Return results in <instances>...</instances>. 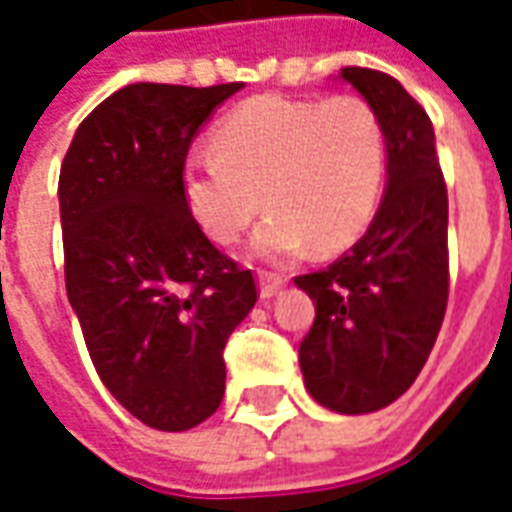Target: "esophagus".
<instances>
[{"instance_id": "34e87169", "label": "esophagus", "mask_w": 512, "mask_h": 512, "mask_svg": "<svg viewBox=\"0 0 512 512\" xmlns=\"http://www.w3.org/2000/svg\"><path fill=\"white\" fill-rule=\"evenodd\" d=\"M257 285H260V299H274L279 290L285 288V279L279 277V274H268V271H263L260 279H257Z\"/></svg>"}]
</instances>
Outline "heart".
<instances>
[{
    "label": "heart",
    "mask_w": 512,
    "mask_h": 512,
    "mask_svg": "<svg viewBox=\"0 0 512 512\" xmlns=\"http://www.w3.org/2000/svg\"><path fill=\"white\" fill-rule=\"evenodd\" d=\"M384 175V126L367 101L263 95L224 117L213 147L191 150L180 191L219 244L238 241L266 200L271 213L252 246L268 260H290L310 246L337 252L356 241L376 213Z\"/></svg>",
    "instance_id": "heart-1"
}]
</instances>
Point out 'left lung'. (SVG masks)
<instances>
[{"label":"left lung","mask_w":512,"mask_h":512,"mask_svg":"<svg viewBox=\"0 0 512 512\" xmlns=\"http://www.w3.org/2000/svg\"><path fill=\"white\" fill-rule=\"evenodd\" d=\"M373 106L386 136V186L367 233L332 266L296 277L315 304V323L299 345L304 386L337 414H370L414 384L439 337L447 263V186L436 134L403 84L343 68Z\"/></svg>","instance_id":"1"}]
</instances>
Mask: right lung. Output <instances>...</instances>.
<instances>
[{
  "label": "right lung",
  "instance_id": "obj_1",
  "mask_svg": "<svg viewBox=\"0 0 512 512\" xmlns=\"http://www.w3.org/2000/svg\"><path fill=\"white\" fill-rule=\"evenodd\" d=\"M241 84H128L76 128L60 169L65 288L98 376L147 428L189 430L224 395L222 351L255 307L252 271L205 238L180 169Z\"/></svg>",
  "mask_w": 512,
  "mask_h": 512
}]
</instances>
